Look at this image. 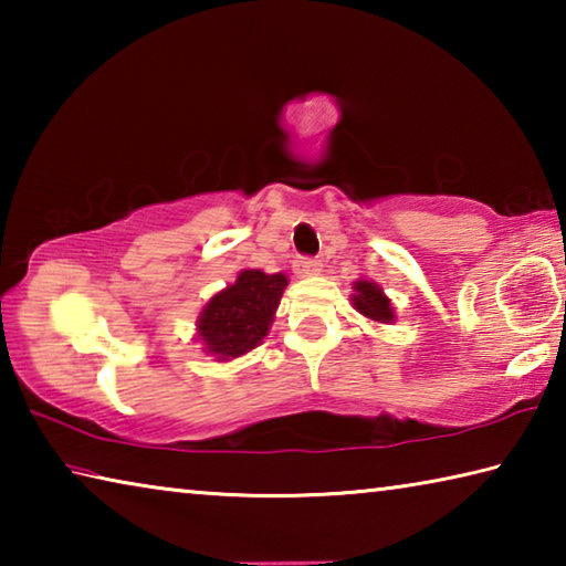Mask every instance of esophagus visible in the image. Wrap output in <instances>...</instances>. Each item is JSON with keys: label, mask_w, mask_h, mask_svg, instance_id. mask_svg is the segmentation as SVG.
<instances>
[{"label": "esophagus", "mask_w": 566, "mask_h": 566, "mask_svg": "<svg viewBox=\"0 0 566 566\" xmlns=\"http://www.w3.org/2000/svg\"><path fill=\"white\" fill-rule=\"evenodd\" d=\"M322 272V262L312 260V256H296L294 260V274L296 276H314Z\"/></svg>", "instance_id": "1"}]
</instances>
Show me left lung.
I'll list each match as a JSON object with an SVG mask.
<instances>
[{"instance_id":"8db88e82","label":"left lung","mask_w":566,"mask_h":566,"mask_svg":"<svg viewBox=\"0 0 566 566\" xmlns=\"http://www.w3.org/2000/svg\"><path fill=\"white\" fill-rule=\"evenodd\" d=\"M352 290H354V294H352L354 310L364 314V317L375 319L379 324L395 322V310H391L389 296L381 292V286L377 282L359 280V282H354Z\"/></svg>"}]
</instances>
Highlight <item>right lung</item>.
Here are the masks:
<instances>
[{
    "instance_id": "1",
    "label": "right lung",
    "mask_w": 566,
    "mask_h": 566,
    "mask_svg": "<svg viewBox=\"0 0 566 566\" xmlns=\"http://www.w3.org/2000/svg\"><path fill=\"white\" fill-rule=\"evenodd\" d=\"M286 284L284 274L239 272L237 282L217 292L199 314L197 339L205 342V352L227 361L254 349L270 334Z\"/></svg>"
}]
</instances>
